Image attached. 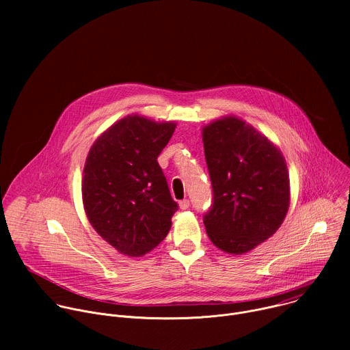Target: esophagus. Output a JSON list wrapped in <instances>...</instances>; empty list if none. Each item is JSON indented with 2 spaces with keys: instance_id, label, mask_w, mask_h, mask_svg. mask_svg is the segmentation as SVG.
I'll return each instance as SVG.
<instances>
[{
  "instance_id": "1",
  "label": "esophagus",
  "mask_w": 350,
  "mask_h": 350,
  "mask_svg": "<svg viewBox=\"0 0 350 350\" xmlns=\"http://www.w3.org/2000/svg\"><path fill=\"white\" fill-rule=\"evenodd\" d=\"M178 206H180V209L185 211V209L189 208V201H188V199H183V201L178 202Z\"/></svg>"
}]
</instances>
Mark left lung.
<instances>
[{"label": "left lung", "instance_id": "1", "mask_svg": "<svg viewBox=\"0 0 350 350\" xmlns=\"http://www.w3.org/2000/svg\"><path fill=\"white\" fill-rule=\"evenodd\" d=\"M205 159L213 204L204 216L221 251L242 255L270 238L289 206V176L280 149L234 116L208 124Z\"/></svg>", "mask_w": 350, "mask_h": 350}]
</instances>
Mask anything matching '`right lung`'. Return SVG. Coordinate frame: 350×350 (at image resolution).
<instances>
[{"mask_svg": "<svg viewBox=\"0 0 350 350\" xmlns=\"http://www.w3.org/2000/svg\"><path fill=\"white\" fill-rule=\"evenodd\" d=\"M176 124L130 115L96 138L83 176L85 215L108 243L137 258L167 235L178 209L158 157Z\"/></svg>", "mask_w": 350, "mask_h": 350, "instance_id": "right-lung-1", "label": "right lung"}]
</instances>
